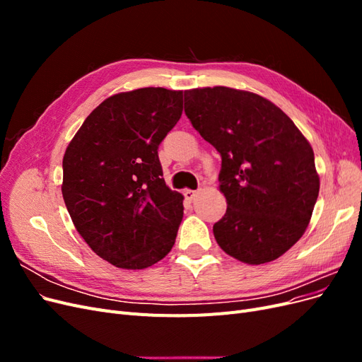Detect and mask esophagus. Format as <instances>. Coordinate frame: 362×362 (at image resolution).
I'll use <instances>...</instances> for the list:
<instances>
[{
  "label": "esophagus",
  "mask_w": 362,
  "mask_h": 362,
  "mask_svg": "<svg viewBox=\"0 0 362 362\" xmlns=\"http://www.w3.org/2000/svg\"><path fill=\"white\" fill-rule=\"evenodd\" d=\"M196 194H198V192L196 190H184V196H185V199H189V201H193L194 198H196Z\"/></svg>",
  "instance_id": "1"
}]
</instances>
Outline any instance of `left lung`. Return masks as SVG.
<instances>
[{
	"mask_svg": "<svg viewBox=\"0 0 362 362\" xmlns=\"http://www.w3.org/2000/svg\"><path fill=\"white\" fill-rule=\"evenodd\" d=\"M193 128L222 157L226 213L217 245L247 264L279 258L303 235L320 180L308 140L279 107L257 93L216 86L184 92Z\"/></svg>",
	"mask_w": 362,
	"mask_h": 362,
	"instance_id": "8db88e82",
	"label": "left lung"
}]
</instances>
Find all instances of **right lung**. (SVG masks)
Here are the masks:
<instances>
[{
	"label": "right lung",
	"instance_id": "1",
	"mask_svg": "<svg viewBox=\"0 0 362 362\" xmlns=\"http://www.w3.org/2000/svg\"><path fill=\"white\" fill-rule=\"evenodd\" d=\"M181 113V90L117 93L86 117L64 152L62 193L72 222L116 267L146 269L175 245L184 198L163 180L158 146Z\"/></svg>",
	"mask_w": 362,
	"mask_h": 362
}]
</instances>
